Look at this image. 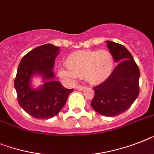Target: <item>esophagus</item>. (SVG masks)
<instances>
[{
	"label": "esophagus",
	"instance_id": "34e87169",
	"mask_svg": "<svg viewBox=\"0 0 154 154\" xmlns=\"http://www.w3.org/2000/svg\"><path fill=\"white\" fill-rule=\"evenodd\" d=\"M85 88H86L85 86H82V85H77V87H76V88H77V90H78V91H83Z\"/></svg>",
	"mask_w": 154,
	"mask_h": 154
}]
</instances>
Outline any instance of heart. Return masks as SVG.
Returning a JSON list of instances; mask_svg holds the SVG:
<instances>
[{"instance_id": "heart-1", "label": "heart", "mask_w": 154, "mask_h": 154, "mask_svg": "<svg viewBox=\"0 0 154 154\" xmlns=\"http://www.w3.org/2000/svg\"><path fill=\"white\" fill-rule=\"evenodd\" d=\"M65 67H59L58 75L63 81L73 83L78 77H85L91 84L105 81L113 72L114 59L110 51H79L66 59Z\"/></svg>"}]
</instances>
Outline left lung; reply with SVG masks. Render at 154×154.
<instances>
[{"label":"left lung","mask_w":154,"mask_h":154,"mask_svg":"<svg viewBox=\"0 0 154 154\" xmlns=\"http://www.w3.org/2000/svg\"><path fill=\"white\" fill-rule=\"evenodd\" d=\"M106 43L114 61L119 63L104 82L94 87L91 106L99 114L115 117L127 110L139 96L140 72L124 45L110 41Z\"/></svg>","instance_id":"1"}]
</instances>
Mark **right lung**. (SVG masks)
Returning a JSON list of instances; mask_svg holds the SVG:
<instances>
[{"instance_id": "obj_1", "label": "right lung", "mask_w": 154, "mask_h": 154, "mask_svg": "<svg viewBox=\"0 0 154 154\" xmlns=\"http://www.w3.org/2000/svg\"><path fill=\"white\" fill-rule=\"evenodd\" d=\"M59 47L46 44L31 50L19 63L15 88L18 103L28 114L37 119H49L57 115L73 89H67L54 81V65ZM40 74L45 83L37 89L32 88L31 78Z\"/></svg>"}]
</instances>
